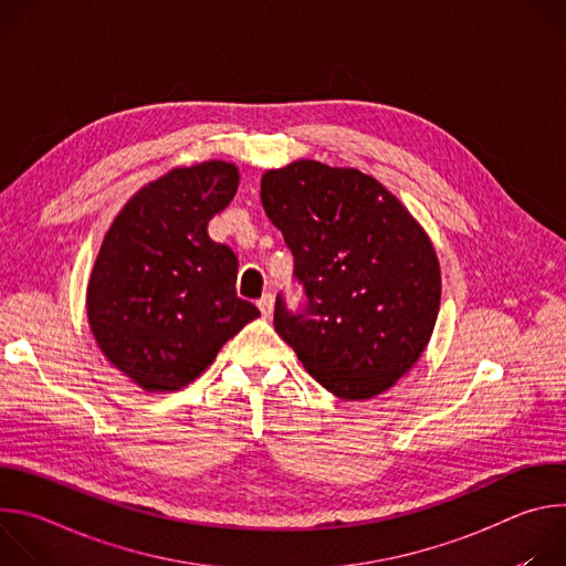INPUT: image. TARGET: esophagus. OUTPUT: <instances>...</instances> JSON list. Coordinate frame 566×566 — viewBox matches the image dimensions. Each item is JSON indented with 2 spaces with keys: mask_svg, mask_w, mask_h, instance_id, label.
<instances>
[{
  "mask_svg": "<svg viewBox=\"0 0 566 566\" xmlns=\"http://www.w3.org/2000/svg\"><path fill=\"white\" fill-rule=\"evenodd\" d=\"M258 306H260L262 315H266V317H269V315L273 313V308H275V295H273V293H264V295L260 297Z\"/></svg>",
  "mask_w": 566,
  "mask_h": 566,
  "instance_id": "esophagus-1",
  "label": "esophagus"
}]
</instances>
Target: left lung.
I'll use <instances>...</instances> for the list:
<instances>
[{
  "mask_svg": "<svg viewBox=\"0 0 566 566\" xmlns=\"http://www.w3.org/2000/svg\"><path fill=\"white\" fill-rule=\"evenodd\" d=\"M262 206L293 253L306 302L275 300V332L334 396L365 400L430 343L441 271L419 221L374 177L317 160L269 170Z\"/></svg>",
  "mask_w": 566,
  "mask_h": 566,
  "instance_id": "left-lung-1",
  "label": "left lung"
}]
</instances>
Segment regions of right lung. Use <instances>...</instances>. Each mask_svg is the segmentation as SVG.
I'll use <instances>...</instances> for the list:
<instances>
[{
  "label": "right lung",
  "instance_id": "1",
  "mask_svg": "<svg viewBox=\"0 0 566 566\" xmlns=\"http://www.w3.org/2000/svg\"><path fill=\"white\" fill-rule=\"evenodd\" d=\"M226 160L175 168L143 186L107 230L87 286V317L107 360L145 391L192 382L260 315L234 291L237 255L208 234L234 197Z\"/></svg>",
  "mask_w": 566,
  "mask_h": 566
}]
</instances>
